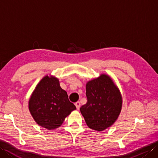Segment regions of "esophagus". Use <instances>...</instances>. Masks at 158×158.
Returning <instances> with one entry per match:
<instances>
[{"mask_svg":"<svg viewBox=\"0 0 158 158\" xmlns=\"http://www.w3.org/2000/svg\"><path fill=\"white\" fill-rule=\"evenodd\" d=\"M75 106L77 107V109H79L80 108V102L79 101H77L75 102Z\"/></svg>","mask_w":158,"mask_h":158,"instance_id":"1","label":"esophagus"}]
</instances>
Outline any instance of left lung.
Returning <instances> with one entry per match:
<instances>
[{
    "label": "left lung",
    "instance_id": "obj_1",
    "mask_svg": "<svg viewBox=\"0 0 158 158\" xmlns=\"http://www.w3.org/2000/svg\"><path fill=\"white\" fill-rule=\"evenodd\" d=\"M86 97L88 102L80 111L89 127L102 131L115 122L122 109V96L108 75H101L87 83Z\"/></svg>",
    "mask_w": 158,
    "mask_h": 158
}]
</instances>
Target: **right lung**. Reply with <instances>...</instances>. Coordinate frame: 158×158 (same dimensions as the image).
I'll list each match as a JSON object with an SVG mask.
<instances>
[{
	"label": "right lung",
	"mask_w": 158,
	"mask_h": 158,
	"mask_svg": "<svg viewBox=\"0 0 158 158\" xmlns=\"http://www.w3.org/2000/svg\"><path fill=\"white\" fill-rule=\"evenodd\" d=\"M76 106L69 100L58 79L45 76L36 85L29 100V110L35 122L48 130L62 125Z\"/></svg>",
	"instance_id": "right-lung-1"
}]
</instances>
